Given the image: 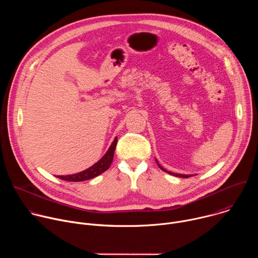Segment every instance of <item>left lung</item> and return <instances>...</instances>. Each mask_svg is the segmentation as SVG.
<instances>
[{"instance_id": "8db88e82", "label": "left lung", "mask_w": 258, "mask_h": 258, "mask_svg": "<svg viewBox=\"0 0 258 258\" xmlns=\"http://www.w3.org/2000/svg\"><path fill=\"white\" fill-rule=\"evenodd\" d=\"M156 162H157V160H156ZM157 164H158V166L160 167V169H162L163 171H165V172H167V173H169V174H172V175H175V176H178V177H185V178H187V177H190V176H192L191 174L189 175V174H180V173H173V172H170V171H167L166 169H164L158 162H157Z\"/></svg>"}]
</instances>
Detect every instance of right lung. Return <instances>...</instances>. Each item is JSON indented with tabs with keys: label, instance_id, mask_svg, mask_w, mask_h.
Segmentation results:
<instances>
[{
	"label": "right lung",
	"instance_id": "obj_1",
	"mask_svg": "<svg viewBox=\"0 0 258 258\" xmlns=\"http://www.w3.org/2000/svg\"><path fill=\"white\" fill-rule=\"evenodd\" d=\"M116 144H117V138L114 139L113 143L111 144V146L109 147V149L105 153V155L97 163H95L93 166L89 167L88 169L81 171L79 173H76V174L58 175L57 177H59L63 180H67V181H83V180H87V179L93 178V177L101 174L102 172L107 170L110 167V165H111L113 156H114V150H115Z\"/></svg>",
	"mask_w": 258,
	"mask_h": 258
}]
</instances>
